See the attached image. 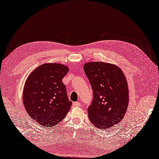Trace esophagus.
Returning a JSON list of instances; mask_svg holds the SVG:
<instances>
[{
    "instance_id": "34e87169",
    "label": "esophagus",
    "mask_w": 159,
    "mask_h": 159,
    "mask_svg": "<svg viewBox=\"0 0 159 159\" xmlns=\"http://www.w3.org/2000/svg\"><path fill=\"white\" fill-rule=\"evenodd\" d=\"M72 105L74 107H79L81 106V104L80 102H73Z\"/></svg>"
}]
</instances>
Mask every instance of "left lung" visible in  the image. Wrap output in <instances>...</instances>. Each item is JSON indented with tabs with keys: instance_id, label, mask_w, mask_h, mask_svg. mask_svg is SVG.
<instances>
[{
	"instance_id": "left-lung-1",
	"label": "left lung",
	"mask_w": 159,
	"mask_h": 159,
	"mask_svg": "<svg viewBox=\"0 0 159 159\" xmlns=\"http://www.w3.org/2000/svg\"><path fill=\"white\" fill-rule=\"evenodd\" d=\"M84 70L93 93V99L88 108L90 121L97 128H111L121 121L128 109L126 78L121 69L111 63L87 62Z\"/></svg>"
}]
</instances>
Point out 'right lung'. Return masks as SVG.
Returning a JSON list of instances; mask_svg holds the SVG:
<instances>
[{
    "mask_svg": "<svg viewBox=\"0 0 159 159\" xmlns=\"http://www.w3.org/2000/svg\"><path fill=\"white\" fill-rule=\"evenodd\" d=\"M67 66L46 63L27 77L24 87L23 102L27 114L40 126H55L70 111L66 86L62 80L68 72Z\"/></svg>",
    "mask_w": 159,
    "mask_h": 159,
    "instance_id": "right-lung-1",
    "label": "right lung"
}]
</instances>
